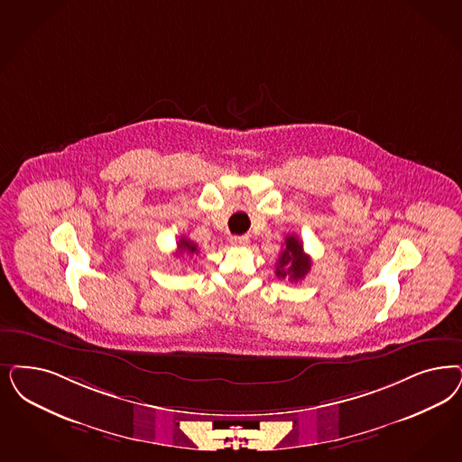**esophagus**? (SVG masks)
Here are the masks:
<instances>
[{"label":"esophagus","mask_w":462,"mask_h":462,"mask_svg":"<svg viewBox=\"0 0 462 462\" xmlns=\"http://www.w3.org/2000/svg\"><path fill=\"white\" fill-rule=\"evenodd\" d=\"M230 244L234 247H245L249 244V237L247 236H234V237H230Z\"/></svg>","instance_id":"1"}]
</instances>
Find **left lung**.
<instances>
[{
    "mask_svg": "<svg viewBox=\"0 0 462 462\" xmlns=\"http://www.w3.org/2000/svg\"><path fill=\"white\" fill-rule=\"evenodd\" d=\"M310 255L303 253L302 242L299 240L297 236H287L285 244H283V251L278 257V264H276V276L280 280L288 278L290 282H299L303 280V276L310 271Z\"/></svg>",
    "mask_w": 462,
    "mask_h": 462,
    "instance_id": "8db88e82",
    "label": "left lung"
}]
</instances>
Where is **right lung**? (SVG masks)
I'll use <instances>...</instances> for the list:
<instances>
[{"instance_id": "1", "label": "right lung", "mask_w": 462, "mask_h": 462, "mask_svg": "<svg viewBox=\"0 0 462 462\" xmlns=\"http://www.w3.org/2000/svg\"><path fill=\"white\" fill-rule=\"evenodd\" d=\"M199 251H198V244H194L192 240L188 239V237H180L179 242H177V254H198Z\"/></svg>"}]
</instances>
